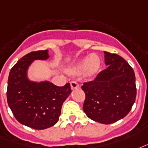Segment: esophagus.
Here are the masks:
<instances>
[{
  "label": "esophagus",
  "mask_w": 148,
  "mask_h": 148,
  "mask_svg": "<svg viewBox=\"0 0 148 148\" xmlns=\"http://www.w3.org/2000/svg\"><path fill=\"white\" fill-rule=\"evenodd\" d=\"M71 85V88H72V90H75V89H77L79 87V84L77 83V82H75V81H72L70 82Z\"/></svg>",
  "instance_id": "34e87169"
}]
</instances>
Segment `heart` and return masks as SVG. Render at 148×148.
I'll return each mask as SVG.
<instances>
[{"mask_svg":"<svg viewBox=\"0 0 148 148\" xmlns=\"http://www.w3.org/2000/svg\"><path fill=\"white\" fill-rule=\"evenodd\" d=\"M99 65H100V61L99 57L94 54H91L90 56L82 58L79 62L76 64V66L74 68V73H82L87 70L90 75H92L98 71Z\"/></svg>","mask_w":148,"mask_h":148,"instance_id":"1","label":"heart"}]
</instances>
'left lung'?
Here are the masks:
<instances>
[{
    "mask_svg": "<svg viewBox=\"0 0 148 148\" xmlns=\"http://www.w3.org/2000/svg\"><path fill=\"white\" fill-rule=\"evenodd\" d=\"M107 68L90 82H84L83 111L92 121L110 124L130 112L137 94L132 67L116 54L104 51Z\"/></svg>",
    "mask_w": 148,
    "mask_h": 148,
    "instance_id": "1",
    "label": "left lung"
}]
</instances>
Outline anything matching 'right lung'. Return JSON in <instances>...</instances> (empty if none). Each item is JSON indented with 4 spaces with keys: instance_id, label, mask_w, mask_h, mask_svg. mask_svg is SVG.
<instances>
[{
    "instance_id": "obj_1",
    "label": "right lung",
    "mask_w": 148,
    "mask_h": 148,
    "mask_svg": "<svg viewBox=\"0 0 148 148\" xmlns=\"http://www.w3.org/2000/svg\"><path fill=\"white\" fill-rule=\"evenodd\" d=\"M49 51H32L12 67L7 90L8 106L16 120L35 130L51 127L58 122L62 106L72 92L70 84L57 86L49 81L33 82L27 69L34 60H46Z\"/></svg>"
}]
</instances>
